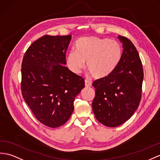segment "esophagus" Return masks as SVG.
Returning a JSON list of instances; mask_svg holds the SVG:
<instances>
[{
  "label": "esophagus",
  "instance_id": "34e87169",
  "mask_svg": "<svg viewBox=\"0 0 160 160\" xmlns=\"http://www.w3.org/2000/svg\"><path fill=\"white\" fill-rule=\"evenodd\" d=\"M85 87H87V88L91 87L92 86V82H91V81H88V80H85Z\"/></svg>",
  "mask_w": 160,
  "mask_h": 160
}]
</instances>
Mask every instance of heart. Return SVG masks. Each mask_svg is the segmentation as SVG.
Wrapping results in <instances>:
<instances>
[{
    "instance_id": "heart-1",
    "label": "heart",
    "mask_w": 160,
    "mask_h": 160,
    "mask_svg": "<svg viewBox=\"0 0 160 160\" xmlns=\"http://www.w3.org/2000/svg\"><path fill=\"white\" fill-rule=\"evenodd\" d=\"M122 47L118 41L108 38L83 37L76 42L75 50L68 52L69 68L76 74L85 67L96 79H102L113 72L122 58Z\"/></svg>"
}]
</instances>
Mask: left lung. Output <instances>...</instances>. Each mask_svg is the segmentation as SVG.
I'll use <instances>...</instances> for the list:
<instances>
[{
    "mask_svg": "<svg viewBox=\"0 0 160 160\" xmlns=\"http://www.w3.org/2000/svg\"><path fill=\"white\" fill-rule=\"evenodd\" d=\"M119 63L109 76L93 81L96 95L92 110L96 119L108 127H118L133 115L142 96V65L138 51L125 37Z\"/></svg>",
    "mask_w": 160,
    "mask_h": 160,
    "instance_id": "8db88e82",
    "label": "left lung"
}]
</instances>
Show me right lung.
Returning a JSON list of instances; mask_svg holds the SVG:
<instances>
[{
    "mask_svg": "<svg viewBox=\"0 0 160 160\" xmlns=\"http://www.w3.org/2000/svg\"><path fill=\"white\" fill-rule=\"evenodd\" d=\"M71 37L45 35L29 47L23 58L22 96L37 120L50 128L67 122L75 97L85 88L83 78L65 67Z\"/></svg>",
    "mask_w": 160,
    "mask_h": 160,
    "instance_id": "add662e5",
    "label": "right lung"
}]
</instances>
